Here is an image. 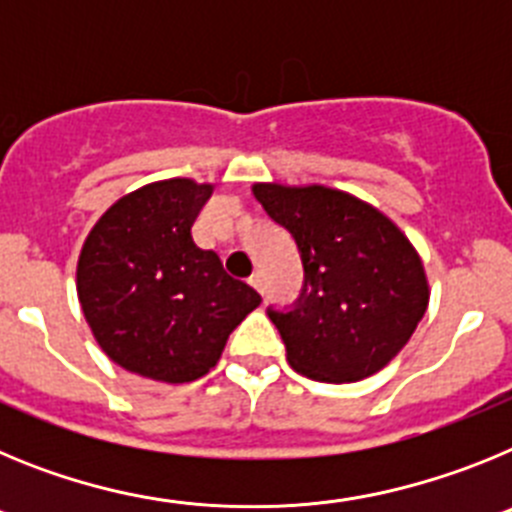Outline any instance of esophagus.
I'll return each mask as SVG.
<instances>
[{"label": "esophagus", "mask_w": 512, "mask_h": 512, "mask_svg": "<svg viewBox=\"0 0 512 512\" xmlns=\"http://www.w3.org/2000/svg\"><path fill=\"white\" fill-rule=\"evenodd\" d=\"M248 284H251V287L256 289L259 295H264V277H261L259 271H256V274H251V277H248Z\"/></svg>", "instance_id": "34e87169"}]
</instances>
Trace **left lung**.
Wrapping results in <instances>:
<instances>
[{
	"instance_id": "obj_1",
	"label": "left lung",
	"mask_w": 512,
	"mask_h": 512,
	"mask_svg": "<svg viewBox=\"0 0 512 512\" xmlns=\"http://www.w3.org/2000/svg\"><path fill=\"white\" fill-rule=\"evenodd\" d=\"M266 215L297 243L305 282L292 307H269L297 374L359 382L390 364L428 307L423 261L377 207L341 189L253 184Z\"/></svg>"
}]
</instances>
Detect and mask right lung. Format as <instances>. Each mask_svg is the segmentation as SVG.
Listing matches in <instances>:
<instances>
[{"label":"right lung","mask_w":512,"mask_h":512,"mask_svg":"<svg viewBox=\"0 0 512 512\" xmlns=\"http://www.w3.org/2000/svg\"><path fill=\"white\" fill-rule=\"evenodd\" d=\"M210 184L166 179L117 200L87 235L76 266L81 310L115 364L156 382L205 377L259 292L202 251L192 225Z\"/></svg>","instance_id":"right-lung-1"}]
</instances>
